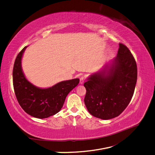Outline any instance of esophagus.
Segmentation results:
<instances>
[{"label":"esophagus","mask_w":155,"mask_h":155,"mask_svg":"<svg viewBox=\"0 0 155 155\" xmlns=\"http://www.w3.org/2000/svg\"><path fill=\"white\" fill-rule=\"evenodd\" d=\"M84 82H85V78H84L83 77H81V78H80V84H83L84 83Z\"/></svg>","instance_id":"esophagus-1"}]
</instances>
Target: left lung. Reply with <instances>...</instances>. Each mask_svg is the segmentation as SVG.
Here are the masks:
<instances>
[{
    "label": "left lung",
    "instance_id": "8db88e82",
    "mask_svg": "<svg viewBox=\"0 0 155 155\" xmlns=\"http://www.w3.org/2000/svg\"><path fill=\"white\" fill-rule=\"evenodd\" d=\"M137 81V66L127 46L119 44L116 57L84 83V99L89 113L102 120L118 116L127 107Z\"/></svg>",
    "mask_w": 155,
    "mask_h": 155
}]
</instances>
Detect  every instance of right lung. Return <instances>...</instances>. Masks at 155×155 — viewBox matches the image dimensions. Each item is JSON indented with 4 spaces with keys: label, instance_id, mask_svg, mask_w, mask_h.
Segmentation results:
<instances>
[{
    "label": "right lung",
    "instance_id": "right-lung-1",
    "mask_svg": "<svg viewBox=\"0 0 155 155\" xmlns=\"http://www.w3.org/2000/svg\"><path fill=\"white\" fill-rule=\"evenodd\" d=\"M23 48L15 59L13 69L14 91L18 104L27 114L43 119L53 116L61 109L67 96L79 82L78 78L61 81L51 87L41 88L26 78L22 69Z\"/></svg>",
    "mask_w": 155,
    "mask_h": 155
}]
</instances>
